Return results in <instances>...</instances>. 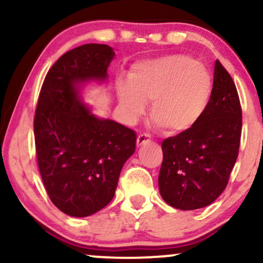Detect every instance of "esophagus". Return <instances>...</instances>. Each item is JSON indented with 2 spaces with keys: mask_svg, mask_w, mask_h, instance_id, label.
<instances>
[{
  "mask_svg": "<svg viewBox=\"0 0 263 263\" xmlns=\"http://www.w3.org/2000/svg\"><path fill=\"white\" fill-rule=\"evenodd\" d=\"M151 141V136L148 134H140L137 137V146H142V144L147 143Z\"/></svg>",
  "mask_w": 263,
  "mask_h": 263,
  "instance_id": "1",
  "label": "esophagus"
}]
</instances>
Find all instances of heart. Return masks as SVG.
<instances>
[{
	"mask_svg": "<svg viewBox=\"0 0 263 263\" xmlns=\"http://www.w3.org/2000/svg\"><path fill=\"white\" fill-rule=\"evenodd\" d=\"M213 80L201 63L174 54L138 63L129 83H119L117 92L131 117L143 114L151 104V117L168 134L188 131L209 105Z\"/></svg>",
	"mask_w": 263,
	"mask_h": 263,
	"instance_id": "heart-1",
	"label": "heart"
}]
</instances>
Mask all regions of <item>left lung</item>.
<instances>
[{"label": "left lung", "mask_w": 263, "mask_h": 263, "mask_svg": "<svg viewBox=\"0 0 263 263\" xmlns=\"http://www.w3.org/2000/svg\"><path fill=\"white\" fill-rule=\"evenodd\" d=\"M242 110L234 80L215 62L211 98L201 119L188 131L162 142L158 184L171 206L195 210L224 192L238 156Z\"/></svg>", "instance_id": "obj_1"}]
</instances>
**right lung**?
I'll return each instance as SVG.
<instances>
[{
    "instance_id": "1",
    "label": "right lung",
    "mask_w": 263,
    "mask_h": 263,
    "mask_svg": "<svg viewBox=\"0 0 263 263\" xmlns=\"http://www.w3.org/2000/svg\"><path fill=\"white\" fill-rule=\"evenodd\" d=\"M115 53L106 44H84L54 63L39 92L34 141L39 172L49 199L66 215L83 218L112 200L136 134L102 120L79 101L77 84L105 80Z\"/></svg>"
}]
</instances>
